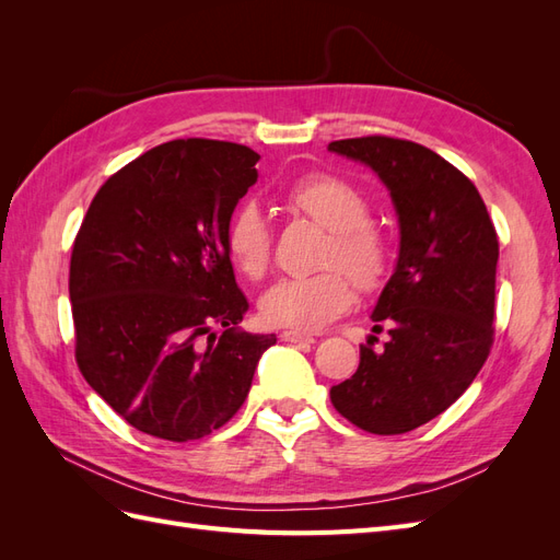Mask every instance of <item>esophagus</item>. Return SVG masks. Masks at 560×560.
<instances>
[{
	"mask_svg": "<svg viewBox=\"0 0 560 560\" xmlns=\"http://www.w3.org/2000/svg\"><path fill=\"white\" fill-rule=\"evenodd\" d=\"M282 341H287V343H315V338L311 334H301V331H282Z\"/></svg>",
	"mask_w": 560,
	"mask_h": 560,
	"instance_id": "1",
	"label": "esophagus"
}]
</instances>
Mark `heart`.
Wrapping results in <instances>:
<instances>
[{"label":"heart","instance_id":"heart-1","mask_svg":"<svg viewBox=\"0 0 560 560\" xmlns=\"http://www.w3.org/2000/svg\"><path fill=\"white\" fill-rule=\"evenodd\" d=\"M287 200L313 222L329 229L325 266H343L364 290L385 276L389 249L383 231L366 219L369 202L360 189L334 175H306L294 182ZM270 229L254 202H243L229 219L226 249L245 276L261 278L270 261ZM354 301L341 268L308 278H282L261 296V317L273 327L317 331L346 313Z\"/></svg>","mask_w":560,"mask_h":560}]
</instances>
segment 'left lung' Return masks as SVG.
<instances>
[{"label": "left lung", "instance_id": "1", "mask_svg": "<svg viewBox=\"0 0 560 560\" xmlns=\"http://www.w3.org/2000/svg\"><path fill=\"white\" fill-rule=\"evenodd\" d=\"M329 151L366 165L393 198L399 254L371 313L388 343L360 346V366L331 387L334 409L371 434H404L444 413L493 346L498 233L483 200L432 149L371 135Z\"/></svg>", "mask_w": 560, "mask_h": 560}]
</instances>
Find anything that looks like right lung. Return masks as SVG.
I'll use <instances>...</instances> for the list:
<instances>
[{"instance_id": "obj_1", "label": "right lung", "mask_w": 560, "mask_h": 560, "mask_svg": "<svg viewBox=\"0 0 560 560\" xmlns=\"http://www.w3.org/2000/svg\"><path fill=\"white\" fill-rule=\"evenodd\" d=\"M259 154L219 140L149 149L100 189L70 264L77 364L135 430L191 442L241 409L276 334L241 329L249 303L226 226Z\"/></svg>"}]
</instances>
